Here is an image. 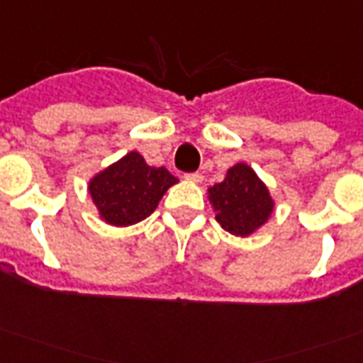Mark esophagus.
<instances>
[{"label":"esophagus","instance_id":"esophagus-1","mask_svg":"<svg viewBox=\"0 0 363 363\" xmlns=\"http://www.w3.org/2000/svg\"><path fill=\"white\" fill-rule=\"evenodd\" d=\"M185 179H189V182H193V184H201V182H203V176H201L199 172H195V174H187Z\"/></svg>","mask_w":363,"mask_h":363}]
</instances>
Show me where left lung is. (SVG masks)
I'll list each match as a JSON object with an SVG mask.
<instances>
[{"label":"left lung","instance_id":"obj_1","mask_svg":"<svg viewBox=\"0 0 363 363\" xmlns=\"http://www.w3.org/2000/svg\"><path fill=\"white\" fill-rule=\"evenodd\" d=\"M207 195L216 213V222L232 236L255 234L274 213L269 187L245 162L234 164L220 184L208 187Z\"/></svg>","mask_w":363,"mask_h":363}]
</instances>
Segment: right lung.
I'll list each match as a JSON object with an SVG mask.
<instances>
[{
	"mask_svg": "<svg viewBox=\"0 0 363 363\" xmlns=\"http://www.w3.org/2000/svg\"><path fill=\"white\" fill-rule=\"evenodd\" d=\"M176 184L178 178L164 166H149L143 155L131 150L89 179V195L100 220L125 228L155 213L164 193Z\"/></svg>",
	"mask_w": 363,
	"mask_h": 363,
	"instance_id": "add662e5",
	"label": "right lung"
}]
</instances>
